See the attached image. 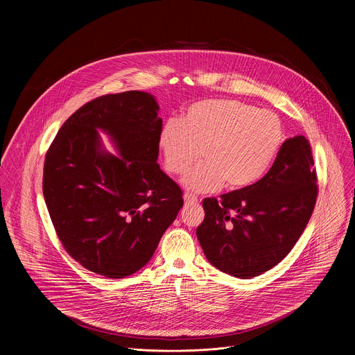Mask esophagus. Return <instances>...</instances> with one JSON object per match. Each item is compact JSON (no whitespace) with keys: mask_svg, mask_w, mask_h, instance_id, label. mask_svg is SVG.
Listing matches in <instances>:
<instances>
[{"mask_svg":"<svg viewBox=\"0 0 355 355\" xmlns=\"http://www.w3.org/2000/svg\"><path fill=\"white\" fill-rule=\"evenodd\" d=\"M184 200H185V205H196L198 204V198L191 193H185Z\"/></svg>","mask_w":355,"mask_h":355,"instance_id":"obj_1","label":"esophagus"}]
</instances>
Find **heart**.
Instances as JSON below:
<instances>
[{
  "mask_svg": "<svg viewBox=\"0 0 355 355\" xmlns=\"http://www.w3.org/2000/svg\"><path fill=\"white\" fill-rule=\"evenodd\" d=\"M281 121L268 111L236 99H204L189 105L182 119L168 118L159 133L164 166L182 174L199 156L182 185L195 193L250 187L271 168L281 144Z\"/></svg>",
  "mask_w": 355,
  "mask_h": 355,
  "instance_id": "b5f03b06",
  "label": "heart"
}]
</instances>
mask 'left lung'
I'll list each match as a JSON object with an SVG mask.
<instances>
[{
    "label": "left lung",
    "mask_w": 355,
    "mask_h": 355,
    "mask_svg": "<svg viewBox=\"0 0 355 355\" xmlns=\"http://www.w3.org/2000/svg\"><path fill=\"white\" fill-rule=\"evenodd\" d=\"M309 140L282 143L270 171L250 187L202 202L196 229L208 261L232 277L250 279L281 263L305 230L318 196Z\"/></svg>",
    "instance_id": "obj_1"
}]
</instances>
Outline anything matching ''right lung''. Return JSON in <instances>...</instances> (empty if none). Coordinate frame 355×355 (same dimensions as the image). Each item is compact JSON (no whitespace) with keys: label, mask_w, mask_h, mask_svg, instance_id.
Returning a JSON list of instances; mask_svg holds the SVG:
<instances>
[{"label":"right lung","mask_w":355,"mask_h":355,"mask_svg":"<svg viewBox=\"0 0 355 355\" xmlns=\"http://www.w3.org/2000/svg\"><path fill=\"white\" fill-rule=\"evenodd\" d=\"M159 111L143 91L95 98L63 123L46 153L43 195L56 233L77 263L107 278L144 267L184 205L157 163Z\"/></svg>","instance_id":"obj_1"}]
</instances>
